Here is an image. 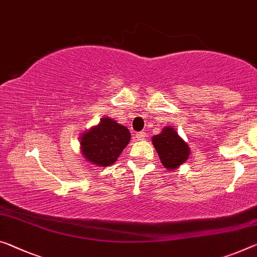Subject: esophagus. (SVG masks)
<instances>
[{"mask_svg":"<svg viewBox=\"0 0 257 257\" xmlns=\"http://www.w3.org/2000/svg\"><path fill=\"white\" fill-rule=\"evenodd\" d=\"M137 139L138 140H140V141H142V140H145V138H146V133L145 132H139V133H137Z\"/></svg>","mask_w":257,"mask_h":257,"instance_id":"obj_1","label":"esophagus"}]
</instances>
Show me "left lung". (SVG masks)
Here are the masks:
<instances>
[{
    "instance_id": "1",
    "label": "left lung",
    "mask_w": 257,
    "mask_h": 257,
    "mask_svg": "<svg viewBox=\"0 0 257 257\" xmlns=\"http://www.w3.org/2000/svg\"><path fill=\"white\" fill-rule=\"evenodd\" d=\"M152 142L165 169L175 170L179 168L188 160L191 154L188 145L181 139L172 126L162 128L160 134L152 138Z\"/></svg>"
}]
</instances>
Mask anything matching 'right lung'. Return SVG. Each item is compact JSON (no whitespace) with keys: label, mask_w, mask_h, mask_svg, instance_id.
<instances>
[{"label":"right lung","mask_w":257,"mask_h":257,"mask_svg":"<svg viewBox=\"0 0 257 257\" xmlns=\"http://www.w3.org/2000/svg\"><path fill=\"white\" fill-rule=\"evenodd\" d=\"M80 152L86 161L96 167H109L115 163L131 140V133L124 125L110 117L80 134Z\"/></svg>","instance_id":"obj_1"}]
</instances>
